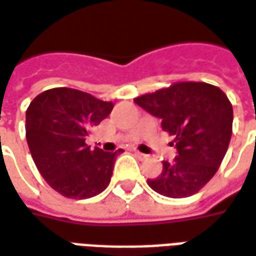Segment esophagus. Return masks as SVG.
<instances>
[{"label":"esophagus","mask_w":256,"mask_h":256,"mask_svg":"<svg viewBox=\"0 0 256 256\" xmlns=\"http://www.w3.org/2000/svg\"><path fill=\"white\" fill-rule=\"evenodd\" d=\"M134 154H136V155H137V156H138V158H140V159L148 158V155H146V154L140 152V151H134Z\"/></svg>","instance_id":"1"}]
</instances>
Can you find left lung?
Instances as JSON below:
<instances>
[{
  "mask_svg": "<svg viewBox=\"0 0 256 256\" xmlns=\"http://www.w3.org/2000/svg\"><path fill=\"white\" fill-rule=\"evenodd\" d=\"M162 119V128L174 137L178 155L164 160L162 173L146 183L160 196L186 198L215 176L226 155L233 128V106L216 86L178 82L134 100Z\"/></svg>",
  "mask_w": 256,
  "mask_h": 256,
  "instance_id": "1",
  "label": "left lung"
}]
</instances>
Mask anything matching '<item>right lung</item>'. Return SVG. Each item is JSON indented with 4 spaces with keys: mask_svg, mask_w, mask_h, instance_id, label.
<instances>
[{
    "mask_svg": "<svg viewBox=\"0 0 256 256\" xmlns=\"http://www.w3.org/2000/svg\"><path fill=\"white\" fill-rule=\"evenodd\" d=\"M112 108L114 102L68 87L42 91L28 105V150L41 176L60 196L84 200L108 187L116 156L123 151L91 150L86 138Z\"/></svg>",
    "mask_w": 256,
    "mask_h": 256,
    "instance_id": "add662e5",
    "label": "right lung"
}]
</instances>
